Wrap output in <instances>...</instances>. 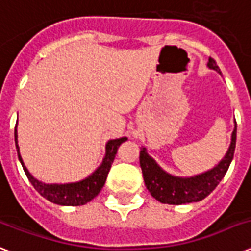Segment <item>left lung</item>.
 I'll return each mask as SVG.
<instances>
[{
    "label": "left lung",
    "instance_id": "left-lung-1",
    "mask_svg": "<svg viewBox=\"0 0 251 251\" xmlns=\"http://www.w3.org/2000/svg\"><path fill=\"white\" fill-rule=\"evenodd\" d=\"M208 68L214 69L220 73V69L216 65L214 58H208ZM236 133L237 125L234 126L232 133L228 152L220 163L211 171L202 175L190 177V178H179L165 173L159 165L155 163L152 157L149 156L146 149H141L139 153V163H141L143 179L146 187L149 189L153 198L161 203L167 204H185V203L199 202L210 194L215 187L218 186L233 159L234 149H236Z\"/></svg>",
    "mask_w": 251,
    "mask_h": 251
}]
</instances>
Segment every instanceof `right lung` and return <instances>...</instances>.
<instances>
[{
    "instance_id": "add662e5",
    "label": "right lung",
    "mask_w": 251,
    "mask_h": 251,
    "mask_svg": "<svg viewBox=\"0 0 251 251\" xmlns=\"http://www.w3.org/2000/svg\"><path fill=\"white\" fill-rule=\"evenodd\" d=\"M15 146H17V152L19 161H21L23 171H25L27 178L29 182L32 183V186L36 189V191L40 195H43L45 199H48L49 202L61 204V206H82L86 204L90 201L96 197L100 193V190L104 186L106 181V176L109 173V169L112 167L117 150L122 142H125L127 138H118V139H112L106 143V153L101 165L96 169L91 176H88L86 179L74 183H64V185H49V183H43L33 178L32 175L29 173L28 169L25 167L23 160H22L21 153H19V147H18V134H17V125H15Z\"/></svg>"
}]
</instances>
